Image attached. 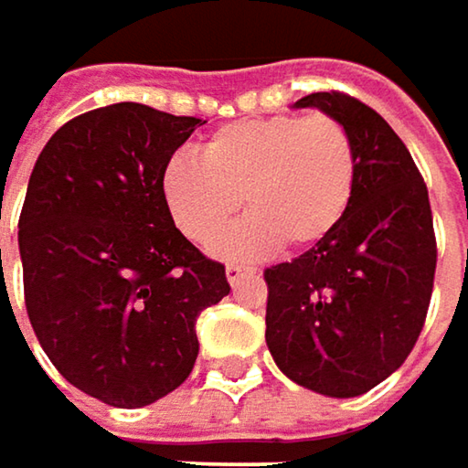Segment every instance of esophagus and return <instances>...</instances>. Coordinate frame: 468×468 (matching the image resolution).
<instances>
[{"label":"esophagus","instance_id":"esophagus-1","mask_svg":"<svg viewBox=\"0 0 468 468\" xmlns=\"http://www.w3.org/2000/svg\"><path fill=\"white\" fill-rule=\"evenodd\" d=\"M225 273H228V282L235 287V284H240L243 279L254 276L257 271H254V268H243V265H228V271H225Z\"/></svg>","mask_w":468,"mask_h":468}]
</instances>
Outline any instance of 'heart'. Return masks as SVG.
Instances as JSON below:
<instances>
[{"instance_id":"b5f03b06","label":"heart","mask_w":468,"mask_h":468,"mask_svg":"<svg viewBox=\"0 0 468 468\" xmlns=\"http://www.w3.org/2000/svg\"><path fill=\"white\" fill-rule=\"evenodd\" d=\"M355 184L352 135L325 113L235 122L203 143L200 159L173 154L159 173L173 225L200 246L233 222L243 197L249 217L211 246L222 260L320 243L341 225Z\"/></svg>"}]
</instances>
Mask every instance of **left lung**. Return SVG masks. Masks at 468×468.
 <instances>
[{
	"label": "left lung",
	"mask_w": 468,
	"mask_h": 468,
	"mask_svg": "<svg viewBox=\"0 0 468 468\" xmlns=\"http://www.w3.org/2000/svg\"><path fill=\"white\" fill-rule=\"evenodd\" d=\"M292 108H317L346 127L357 184L333 233L265 271V341L295 385L355 399L407 360L425 323L436 271L428 189L407 145L368 105L317 91Z\"/></svg>",
	"instance_id": "obj_1"
}]
</instances>
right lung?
<instances>
[{"label":"right lung","instance_id":"add662e5","mask_svg":"<svg viewBox=\"0 0 468 468\" xmlns=\"http://www.w3.org/2000/svg\"><path fill=\"white\" fill-rule=\"evenodd\" d=\"M203 124L141 102L89 111L53 133L27 186L29 323L69 385L119 410L192 374L197 317L230 292L225 265L181 235L159 192L162 165Z\"/></svg>","mask_w":468,"mask_h":468}]
</instances>
